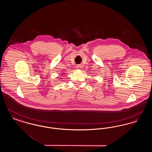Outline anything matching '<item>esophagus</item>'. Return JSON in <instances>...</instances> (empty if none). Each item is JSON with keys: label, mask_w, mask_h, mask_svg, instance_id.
Masks as SVG:
<instances>
[{"label": "esophagus", "mask_w": 152, "mask_h": 152, "mask_svg": "<svg viewBox=\"0 0 152 152\" xmlns=\"http://www.w3.org/2000/svg\"><path fill=\"white\" fill-rule=\"evenodd\" d=\"M76 67H77V69H80V68H81V65H77L76 66Z\"/></svg>", "instance_id": "34e87169"}]
</instances>
